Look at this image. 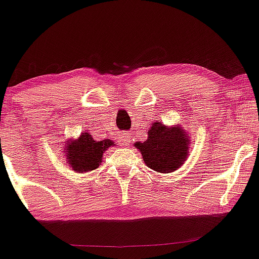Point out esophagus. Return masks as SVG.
Segmentation results:
<instances>
[{
  "mask_svg": "<svg viewBox=\"0 0 259 259\" xmlns=\"http://www.w3.org/2000/svg\"><path fill=\"white\" fill-rule=\"evenodd\" d=\"M118 142L120 146H127L130 143V136L126 133H121L118 138Z\"/></svg>",
  "mask_w": 259,
  "mask_h": 259,
  "instance_id": "esophagus-1",
  "label": "esophagus"
}]
</instances>
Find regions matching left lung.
I'll list each match as a JSON object with an SVG mask.
<instances>
[{
	"instance_id": "1",
	"label": "left lung",
	"mask_w": 259,
	"mask_h": 259,
	"mask_svg": "<svg viewBox=\"0 0 259 259\" xmlns=\"http://www.w3.org/2000/svg\"><path fill=\"white\" fill-rule=\"evenodd\" d=\"M143 161L157 172H174L186 160L189 149V139L181 126L167 127L154 123L148 130V138L143 142H136Z\"/></svg>"
}]
</instances>
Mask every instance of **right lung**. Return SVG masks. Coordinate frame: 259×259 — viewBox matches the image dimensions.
<instances>
[{"instance_id":"right-lung-1","label":"right lung","mask_w":259,"mask_h":259,"mask_svg":"<svg viewBox=\"0 0 259 259\" xmlns=\"http://www.w3.org/2000/svg\"><path fill=\"white\" fill-rule=\"evenodd\" d=\"M116 143L111 140L95 141L88 133H84L76 141L68 142L66 146L67 163L77 172L95 170L102 161V153Z\"/></svg>"}]
</instances>
